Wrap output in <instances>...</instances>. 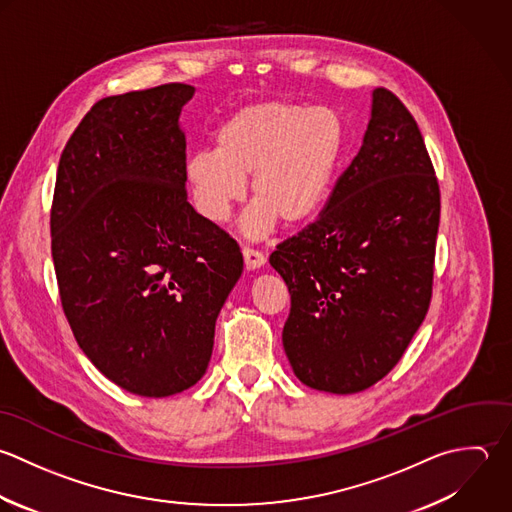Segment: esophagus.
Returning a JSON list of instances; mask_svg holds the SVG:
<instances>
[{
  "instance_id": "esophagus-1",
  "label": "esophagus",
  "mask_w": 512,
  "mask_h": 512,
  "mask_svg": "<svg viewBox=\"0 0 512 512\" xmlns=\"http://www.w3.org/2000/svg\"><path fill=\"white\" fill-rule=\"evenodd\" d=\"M243 259H245L247 269H259L265 265V255L251 247H243Z\"/></svg>"
}]
</instances>
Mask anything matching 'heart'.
Instances as JSON below:
<instances>
[{"instance_id": "obj_1", "label": "heart", "mask_w": 512, "mask_h": 512, "mask_svg": "<svg viewBox=\"0 0 512 512\" xmlns=\"http://www.w3.org/2000/svg\"><path fill=\"white\" fill-rule=\"evenodd\" d=\"M349 145L343 115L325 105L259 99L237 107L215 131V153H193L185 183L195 209L225 223L245 199L251 177L255 205L245 217L251 237L311 223L329 201Z\"/></svg>"}]
</instances>
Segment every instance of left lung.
I'll list each match as a JSON object with an SVG mask.
<instances>
[{"instance_id":"left-lung-1","label":"left lung","mask_w":512,"mask_h":512,"mask_svg":"<svg viewBox=\"0 0 512 512\" xmlns=\"http://www.w3.org/2000/svg\"><path fill=\"white\" fill-rule=\"evenodd\" d=\"M439 219L419 125L377 87L363 145L325 209L269 257L291 295L283 347L301 383L351 395L399 363L431 305Z\"/></svg>"}]
</instances>
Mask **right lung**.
Returning <instances> with one entry per match:
<instances>
[{"mask_svg": "<svg viewBox=\"0 0 512 512\" xmlns=\"http://www.w3.org/2000/svg\"><path fill=\"white\" fill-rule=\"evenodd\" d=\"M193 93L165 83L99 99L57 167L49 225L63 313L87 359L139 397L205 375L243 273L237 241L187 201L179 115Z\"/></svg>", "mask_w": 512, "mask_h": 512, "instance_id": "1", "label": "right lung"}]
</instances>
